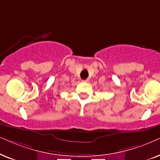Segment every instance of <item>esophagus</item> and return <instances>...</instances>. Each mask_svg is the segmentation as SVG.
<instances>
[{
  "instance_id": "obj_1",
  "label": "esophagus",
  "mask_w": 160,
  "mask_h": 160,
  "mask_svg": "<svg viewBox=\"0 0 160 160\" xmlns=\"http://www.w3.org/2000/svg\"><path fill=\"white\" fill-rule=\"evenodd\" d=\"M82 81L84 82H88V79H86V80H82Z\"/></svg>"
}]
</instances>
